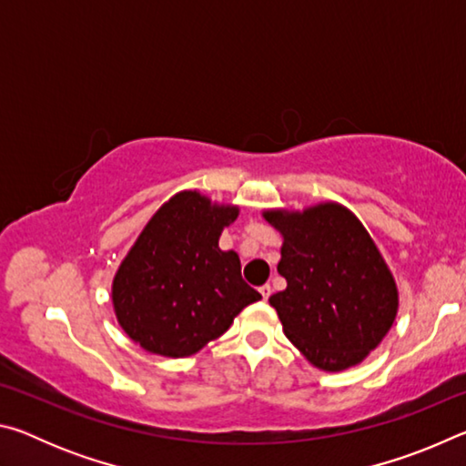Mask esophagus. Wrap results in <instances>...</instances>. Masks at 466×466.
<instances>
[{"mask_svg":"<svg viewBox=\"0 0 466 466\" xmlns=\"http://www.w3.org/2000/svg\"><path fill=\"white\" fill-rule=\"evenodd\" d=\"M258 291H261L263 299H269V296H271V286H269V283H265V286L258 288Z\"/></svg>","mask_w":466,"mask_h":466,"instance_id":"34e87169","label":"esophagus"}]
</instances>
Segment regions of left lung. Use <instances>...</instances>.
<instances>
[{
  "mask_svg": "<svg viewBox=\"0 0 466 466\" xmlns=\"http://www.w3.org/2000/svg\"><path fill=\"white\" fill-rule=\"evenodd\" d=\"M263 218L283 236L278 271L288 288L269 298L283 333L325 372L360 364L399 310L397 283L372 236L333 201Z\"/></svg>",
  "mask_w": 466,
  "mask_h": 466,
  "instance_id": "left-lung-1",
  "label": "left lung"
}]
</instances>
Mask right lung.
Wrapping results in <instances>:
<instances>
[{
	"label": "right lung",
	"instance_id": "right-lung-1",
	"mask_svg": "<svg viewBox=\"0 0 466 466\" xmlns=\"http://www.w3.org/2000/svg\"><path fill=\"white\" fill-rule=\"evenodd\" d=\"M236 218V205L180 191L141 230L116 269L113 306L121 329L146 351L193 356L261 299L244 283L238 255L218 244Z\"/></svg>",
	"mask_w": 466,
	"mask_h": 466
}]
</instances>
